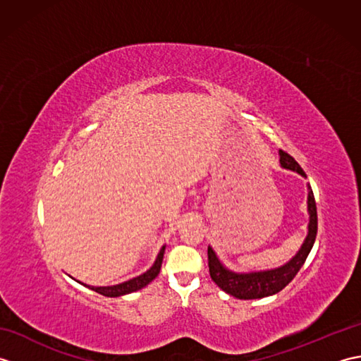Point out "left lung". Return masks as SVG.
I'll list each match as a JSON object with an SVG mask.
<instances>
[{"mask_svg":"<svg viewBox=\"0 0 361 361\" xmlns=\"http://www.w3.org/2000/svg\"><path fill=\"white\" fill-rule=\"evenodd\" d=\"M279 163L282 169L296 172L305 178V173L296 161L291 158L288 153L279 150ZM307 212H309V225L307 235L301 245V248L296 251V255L291 257L288 262L279 265L270 270H259V271H234L231 268L224 265L219 259L216 251L212 247H208V264L209 274L212 281L225 291L237 299H260L265 296H271L279 293V291L288 286L291 279L295 278L298 271L301 270L305 259H307L313 243L317 239L318 229V217H317V203L313 197L312 188L307 185Z\"/></svg>","mask_w":361,"mask_h":361,"instance_id":"obj_1","label":"left lung"}]
</instances>
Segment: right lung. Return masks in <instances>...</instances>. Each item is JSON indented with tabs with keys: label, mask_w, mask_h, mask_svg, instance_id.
<instances>
[{
	"label": "right lung",
	"mask_w": 361,
	"mask_h": 361,
	"mask_svg": "<svg viewBox=\"0 0 361 361\" xmlns=\"http://www.w3.org/2000/svg\"><path fill=\"white\" fill-rule=\"evenodd\" d=\"M164 251H166V245H163V248L159 250L158 256L155 259V262H153V265L149 268L147 271L136 276V278L133 279H128L126 282H121V283H116V286H106V287H94V286H87V283H83L80 281L82 286H85L91 290L97 291V293H101L104 296H109V298H118V296H124V295H128V293H133V291H137L144 288L145 286H149V283L157 278V276L159 274V270H161V264H163V257H164Z\"/></svg>",
	"instance_id": "add662e5"
}]
</instances>
